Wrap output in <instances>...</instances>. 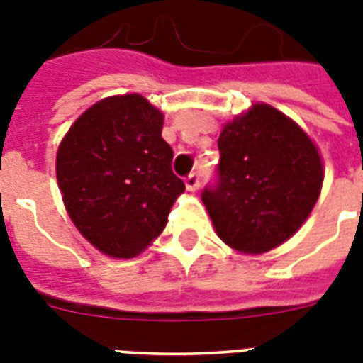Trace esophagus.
Here are the masks:
<instances>
[{"instance_id":"1","label":"esophagus","mask_w":363,"mask_h":363,"mask_svg":"<svg viewBox=\"0 0 363 363\" xmlns=\"http://www.w3.org/2000/svg\"><path fill=\"white\" fill-rule=\"evenodd\" d=\"M184 186H186L188 192H196L199 188V175L198 173H190V175L184 179Z\"/></svg>"}]
</instances>
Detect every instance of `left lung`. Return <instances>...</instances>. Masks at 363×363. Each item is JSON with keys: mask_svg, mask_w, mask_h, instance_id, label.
Segmentation results:
<instances>
[{"mask_svg": "<svg viewBox=\"0 0 363 363\" xmlns=\"http://www.w3.org/2000/svg\"><path fill=\"white\" fill-rule=\"evenodd\" d=\"M218 150V184L201 196L216 235L242 254L288 241L309 218L324 182L313 139L275 107L252 104L224 124Z\"/></svg>", "mask_w": 363, "mask_h": 363, "instance_id": "left-lung-1", "label": "left lung"}]
</instances>
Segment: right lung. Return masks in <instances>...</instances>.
<instances>
[{"instance_id": "right-lung-1", "label": "right lung", "mask_w": 363, "mask_h": 363, "mask_svg": "<svg viewBox=\"0 0 363 363\" xmlns=\"http://www.w3.org/2000/svg\"><path fill=\"white\" fill-rule=\"evenodd\" d=\"M164 113L139 94L86 109L56 154V179L71 222L111 258H135L164 232L184 182L171 171Z\"/></svg>"}]
</instances>
